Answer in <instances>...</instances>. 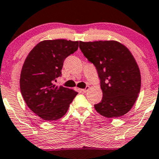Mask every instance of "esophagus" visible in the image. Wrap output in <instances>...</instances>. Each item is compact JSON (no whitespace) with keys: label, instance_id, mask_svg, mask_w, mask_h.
I'll return each instance as SVG.
<instances>
[{"label":"esophagus","instance_id":"1","mask_svg":"<svg viewBox=\"0 0 159 159\" xmlns=\"http://www.w3.org/2000/svg\"><path fill=\"white\" fill-rule=\"evenodd\" d=\"M89 86H87V87H86L85 89H81V91L82 92V93H87V92L89 90Z\"/></svg>","mask_w":159,"mask_h":159}]
</instances>
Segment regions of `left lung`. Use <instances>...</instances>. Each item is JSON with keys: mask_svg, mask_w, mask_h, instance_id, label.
Segmentation results:
<instances>
[{"mask_svg": "<svg viewBox=\"0 0 159 159\" xmlns=\"http://www.w3.org/2000/svg\"><path fill=\"white\" fill-rule=\"evenodd\" d=\"M79 47L101 80L103 97L95 110L111 118L127 113L141 89L140 70L129 49L116 41H80Z\"/></svg>", "mask_w": 159, "mask_h": 159, "instance_id": "8db88e82", "label": "left lung"}]
</instances>
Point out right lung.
<instances>
[{
  "instance_id": "add662e5",
  "label": "right lung",
  "mask_w": 159,
  "mask_h": 159,
  "mask_svg": "<svg viewBox=\"0 0 159 159\" xmlns=\"http://www.w3.org/2000/svg\"><path fill=\"white\" fill-rule=\"evenodd\" d=\"M78 48V41L56 39L41 41L23 65L20 88L28 107L45 121H55L67 112L78 93L54 84L65 58Z\"/></svg>"
}]
</instances>
